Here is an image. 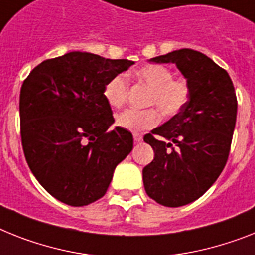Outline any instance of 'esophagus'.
<instances>
[{
    "label": "esophagus",
    "mask_w": 255,
    "mask_h": 255,
    "mask_svg": "<svg viewBox=\"0 0 255 255\" xmlns=\"http://www.w3.org/2000/svg\"><path fill=\"white\" fill-rule=\"evenodd\" d=\"M132 136H134V142H135V143L142 142L143 138H142V135H139V134H134V135H132Z\"/></svg>",
    "instance_id": "esophagus-1"
}]
</instances>
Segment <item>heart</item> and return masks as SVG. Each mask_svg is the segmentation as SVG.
Returning a JSON list of instances; mask_svg holds the SVG:
<instances>
[{
    "label": "heart",
    "instance_id": "1",
    "mask_svg": "<svg viewBox=\"0 0 255 255\" xmlns=\"http://www.w3.org/2000/svg\"><path fill=\"white\" fill-rule=\"evenodd\" d=\"M136 81L150 88L147 104L156 107L165 117L176 116L182 111L190 96V87L185 79H176L169 67L164 65H147L135 71ZM129 85L124 74H117L104 87L105 102L112 108H120L128 98ZM156 109H125L116 116V124L129 131L139 132L159 124Z\"/></svg>",
    "mask_w": 255,
    "mask_h": 255
}]
</instances>
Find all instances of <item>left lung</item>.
Listing matches in <instances>:
<instances>
[{"mask_svg":"<svg viewBox=\"0 0 255 255\" xmlns=\"http://www.w3.org/2000/svg\"><path fill=\"white\" fill-rule=\"evenodd\" d=\"M148 61L174 64L190 87L182 111L143 138L155 152L143 168L146 193L160 205L180 207L205 194L226 167L236 94L228 73L201 52L185 48Z\"/></svg>","mask_w":255,"mask_h":255,"instance_id":"1","label":"left lung"}]
</instances>
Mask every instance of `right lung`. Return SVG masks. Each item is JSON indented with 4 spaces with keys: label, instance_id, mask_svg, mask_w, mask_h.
<instances>
[{
    "label": "right lung",
    "instance_id": "right-lung-1",
    "mask_svg": "<svg viewBox=\"0 0 255 255\" xmlns=\"http://www.w3.org/2000/svg\"><path fill=\"white\" fill-rule=\"evenodd\" d=\"M134 61L69 52L43 61L23 82L20 135L27 164L54 198L81 207L107 193L132 135L116 126L104 87Z\"/></svg>",
    "mask_w": 255,
    "mask_h": 255
}]
</instances>
